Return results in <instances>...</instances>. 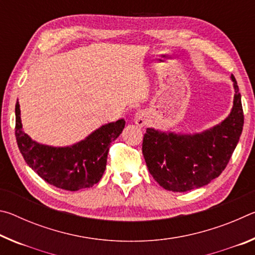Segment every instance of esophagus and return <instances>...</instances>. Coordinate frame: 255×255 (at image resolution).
<instances>
[{
    "mask_svg": "<svg viewBox=\"0 0 255 255\" xmlns=\"http://www.w3.org/2000/svg\"><path fill=\"white\" fill-rule=\"evenodd\" d=\"M133 120H135V124L137 125V126L143 127V126H145L146 122H147V114H146V111H144V110L137 111L135 115V119Z\"/></svg>",
    "mask_w": 255,
    "mask_h": 255,
    "instance_id": "1",
    "label": "esophagus"
}]
</instances>
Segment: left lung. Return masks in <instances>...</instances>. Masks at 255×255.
<instances>
[{
  "label": "left lung",
  "instance_id": "obj_1",
  "mask_svg": "<svg viewBox=\"0 0 255 255\" xmlns=\"http://www.w3.org/2000/svg\"><path fill=\"white\" fill-rule=\"evenodd\" d=\"M234 105L224 122L196 135L165 133L146 129L143 155L149 173L164 189L185 192L208 184L221 175L243 130L244 114L235 77Z\"/></svg>",
  "mask_w": 255,
  "mask_h": 255
}]
</instances>
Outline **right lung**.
<instances>
[{
    "label": "right lung",
    "mask_w": 255,
    "mask_h": 255,
    "mask_svg": "<svg viewBox=\"0 0 255 255\" xmlns=\"http://www.w3.org/2000/svg\"><path fill=\"white\" fill-rule=\"evenodd\" d=\"M125 120L105 125L71 147H51L33 141L22 131L19 102L15 105V138L28 165L56 188L77 191L98 183L106 170L110 143L125 127Z\"/></svg>",
    "instance_id": "add662e5"
}]
</instances>
